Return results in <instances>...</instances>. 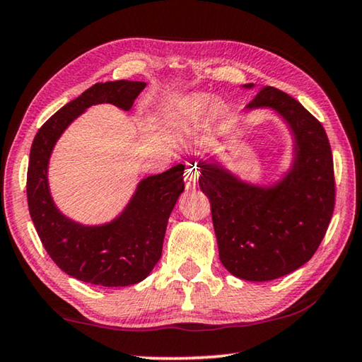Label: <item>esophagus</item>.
Returning <instances> with one entry per match:
<instances>
[{"label":"esophagus","mask_w":362,"mask_h":362,"mask_svg":"<svg viewBox=\"0 0 362 362\" xmlns=\"http://www.w3.org/2000/svg\"><path fill=\"white\" fill-rule=\"evenodd\" d=\"M183 180H185V187L188 189H193L198 187V180H199V170L196 168H189L187 169L185 177H183Z\"/></svg>","instance_id":"34e87169"}]
</instances>
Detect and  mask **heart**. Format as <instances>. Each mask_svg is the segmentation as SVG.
<instances>
[{
  "label": "heart",
  "instance_id": "obj_1",
  "mask_svg": "<svg viewBox=\"0 0 362 362\" xmlns=\"http://www.w3.org/2000/svg\"><path fill=\"white\" fill-rule=\"evenodd\" d=\"M209 102H211V99L207 95L196 94V95H192L188 99V108L192 110L193 113H201V112H204V110L207 108V105H209ZM217 113H218V110L216 108V110H214V115H217Z\"/></svg>",
  "mask_w": 362,
  "mask_h": 362
}]
</instances>
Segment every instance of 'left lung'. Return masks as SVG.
<instances>
[{
	"instance_id": "left-lung-1",
	"label": "left lung",
	"mask_w": 362,
	"mask_h": 362,
	"mask_svg": "<svg viewBox=\"0 0 362 362\" xmlns=\"http://www.w3.org/2000/svg\"><path fill=\"white\" fill-rule=\"evenodd\" d=\"M246 108L273 110L289 127L292 159L281 179L243 180L216 156L198 158L196 166L220 262L233 276L262 283L296 272L320 247L335 204L334 161L322 124L289 94L267 86Z\"/></svg>"
}]
</instances>
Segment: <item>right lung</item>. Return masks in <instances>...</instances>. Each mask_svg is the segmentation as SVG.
I'll return each mask as SVG.
<instances>
[{
  "label": "right lung",
  "instance_id": "obj_1",
  "mask_svg": "<svg viewBox=\"0 0 362 362\" xmlns=\"http://www.w3.org/2000/svg\"><path fill=\"white\" fill-rule=\"evenodd\" d=\"M144 81L97 83L54 113L35 136L27 174L30 217L49 257L70 276L103 287L144 281L161 259L170 212L182 194L185 164L140 180L118 216L107 223L84 225L60 212L49 188V159L57 140L78 116L99 103L129 112Z\"/></svg>",
  "mask_w": 362,
  "mask_h": 362
}]
</instances>
